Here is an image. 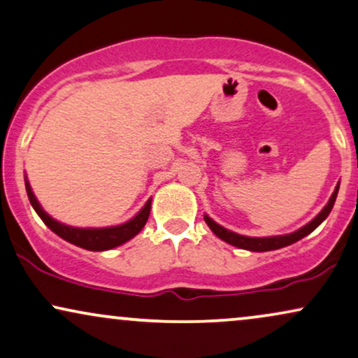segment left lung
<instances>
[{
    "label": "left lung",
    "mask_w": 358,
    "mask_h": 358,
    "mask_svg": "<svg viewBox=\"0 0 358 358\" xmlns=\"http://www.w3.org/2000/svg\"><path fill=\"white\" fill-rule=\"evenodd\" d=\"M341 185V183H338ZM338 185L334 189L332 196H330V200L327 205L324 206V210L319 213L317 216H315L314 220L310 221V223H307L304 228L297 229L296 233H291V234H284V236H271V238H250V236H241V234H236L233 231H228V229L223 228V226H220L218 223H215L211 218H208L205 216V221L206 224L210 226L211 231L216 234V236L223 239V241L233 244V246L236 248H241V250H248V251H257V252H262V251H273V250H279V248H284V246H289V244L299 241L307 234L314 231L317 226L322 223V221L327 218L329 213L332 211L334 208V203H336V198H337V193H338Z\"/></svg>",
    "instance_id": "1"
}]
</instances>
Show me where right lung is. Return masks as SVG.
Returning <instances> with one entry per match:
<instances>
[{
	"label": "right lung",
	"instance_id": "obj_1",
	"mask_svg": "<svg viewBox=\"0 0 358 358\" xmlns=\"http://www.w3.org/2000/svg\"><path fill=\"white\" fill-rule=\"evenodd\" d=\"M26 192H28L31 205H33L36 213L39 215V218L46 223V226L51 229V231L56 233L57 236H61L62 239H66V241H69L72 244H76V246L84 248V250H89V251L112 250V248L120 246V244H124L129 241V239H132L135 234H138L142 231L143 226H145L148 215H150V208H152V200H148L145 203V206L140 210L138 215L130 221H127L124 224L112 226V228L83 229V228H72V226L61 224L59 221L52 220L51 216L41 208L38 200H36L28 180H26Z\"/></svg>",
	"mask_w": 358,
	"mask_h": 358
}]
</instances>
